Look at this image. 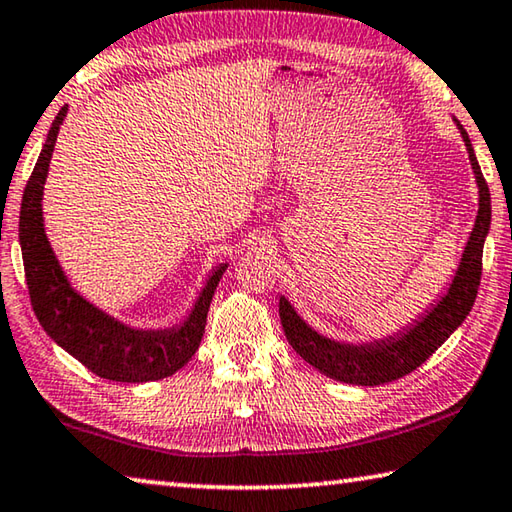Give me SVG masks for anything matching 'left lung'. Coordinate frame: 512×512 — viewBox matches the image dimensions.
Listing matches in <instances>:
<instances>
[{
  "mask_svg": "<svg viewBox=\"0 0 512 512\" xmlns=\"http://www.w3.org/2000/svg\"><path fill=\"white\" fill-rule=\"evenodd\" d=\"M456 127L465 141L469 154V164L474 170V180L478 186V212L474 218V227L469 232L465 248H462L456 273L446 285L444 294L433 300L424 312L415 316L410 323L385 337L369 339V342H342V339L321 335L314 330L294 305L285 296H280V321L285 335L294 351L323 376L339 383L373 387L392 383L408 376L419 364H424L440 348L453 332H456L478 294V282H481V262H483V243L488 239L492 205L490 189L483 180L481 166H478L472 141L456 120Z\"/></svg>",
  "mask_w": 512,
  "mask_h": 512,
  "instance_id": "left-lung-1",
  "label": "left lung"
}]
</instances>
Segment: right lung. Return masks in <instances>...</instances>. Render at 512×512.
<instances>
[{
    "label": "right lung",
    "instance_id": "1",
    "mask_svg": "<svg viewBox=\"0 0 512 512\" xmlns=\"http://www.w3.org/2000/svg\"><path fill=\"white\" fill-rule=\"evenodd\" d=\"M68 107L59 111L31 173L20 207V248L31 305L40 326L63 351L95 376L116 383H150L180 371L198 351L209 303L227 269L212 266L189 314L168 328H136L104 312L72 287L45 232L43 193L56 136Z\"/></svg>",
    "mask_w": 512,
    "mask_h": 512
}]
</instances>
